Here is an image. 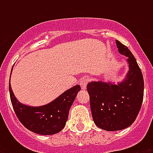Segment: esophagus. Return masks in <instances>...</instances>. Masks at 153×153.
Masks as SVG:
<instances>
[{
	"label": "esophagus",
	"instance_id": "obj_1",
	"mask_svg": "<svg viewBox=\"0 0 153 153\" xmlns=\"http://www.w3.org/2000/svg\"><path fill=\"white\" fill-rule=\"evenodd\" d=\"M88 82H89V79L88 78H86V77H83V78L80 80V83L79 84H80V86H81L82 90H86Z\"/></svg>",
	"mask_w": 153,
	"mask_h": 153
}]
</instances>
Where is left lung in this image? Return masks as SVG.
<instances>
[{
	"mask_svg": "<svg viewBox=\"0 0 153 153\" xmlns=\"http://www.w3.org/2000/svg\"><path fill=\"white\" fill-rule=\"evenodd\" d=\"M119 53L128 57V72L117 85L91 82L87 84L91 113L94 123L106 131L130 126L137 118L144 98V79L137 60L129 49L116 40Z\"/></svg>",
	"mask_w": 153,
	"mask_h": 153,
	"instance_id": "left-lung-1",
	"label": "left lung"
}]
</instances>
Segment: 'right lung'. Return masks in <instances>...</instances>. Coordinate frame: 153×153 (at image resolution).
<instances>
[{
    "label": "right lung",
    "mask_w": 153,
    "mask_h": 153,
    "mask_svg": "<svg viewBox=\"0 0 153 153\" xmlns=\"http://www.w3.org/2000/svg\"><path fill=\"white\" fill-rule=\"evenodd\" d=\"M80 90V86L76 85L49 104L32 107L21 104L16 98L9 82L11 102L17 118L28 130L40 135H52L64 128L70 108Z\"/></svg>",
    "instance_id": "1"
}]
</instances>
